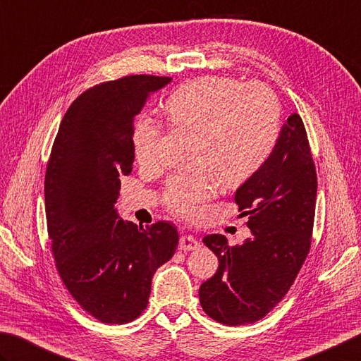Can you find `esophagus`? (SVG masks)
<instances>
[{"label": "esophagus", "mask_w": 361, "mask_h": 361, "mask_svg": "<svg viewBox=\"0 0 361 361\" xmlns=\"http://www.w3.org/2000/svg\"><path fill=\"white\" fill-rule=\"evenodd\" d=\"M201 247V243L198 239H195L193 235H182L179 240V248L182 251H192V250H198Z\"/></svg>", "instance_id": "34e87169"}]
</instances>
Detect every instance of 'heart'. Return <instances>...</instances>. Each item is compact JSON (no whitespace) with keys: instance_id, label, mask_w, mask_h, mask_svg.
Here are the masks:
<instances>
[{"instance_id":"b5f03b06","label":"heart","mask_w":361,"mask_h":361,"mask_svg":"<svg viewBox=\"0 0 361 361\" xmlns=\"http://www.w3.org/2000/svg\"><path fill=\"white\" fill-rule=\"evenodd\" d=\"M163 108L176 127L198 132L195 161L204 166L193 174L176 176L165 190L168 209L187 220L200 219L219 193L220 180L234 187L259 171L280 133L276 96L259 83L206 75L174 90ZM159 140L157 122L138 119L132 133L135 159L154 161Z\"/></svg>"}]
</instances>
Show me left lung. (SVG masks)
<instances>
[{
	"mask_svg": "<svg viewBox=\"0 0 361 361\" xmlns=\"http://www.w3.org/2000/svg\"><path fill=\"white\" fill-rule=\"evenodd\" d=\"M316 195L307 130L292 113L267 161L235 190L253 235L235 247L221 234L202 239L219 257L215 275L200 288L207 316L224 325L253 324L281 302L310 251Z\"/></svg>",
	"mask_w": 361,
	"mask_h": 361,
	"instance_id": "1",
	"label": "left lung"
}]
</instances>
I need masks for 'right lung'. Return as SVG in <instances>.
I'll return each mask as SVG.
<instances>
[{"label": "right lung", "mask_w": 361, "mask_h": 361, "mask_svg": "<svg viewBox=\"0 0 361 361\" xmlns=\"http://www.w3.org/2000/svg\"><path fill=\"white\" fill-rule=\"evenodd\" d=\"M169 77L130 75L85 91L61 121L45 173L51 251L67 290L91 316L126 324L147 307L152 276L171 259L174 224L119 219L121 178L132 173L133 119Z\"/></svg>", "instance_id": "obj_1"}]
</instances>
